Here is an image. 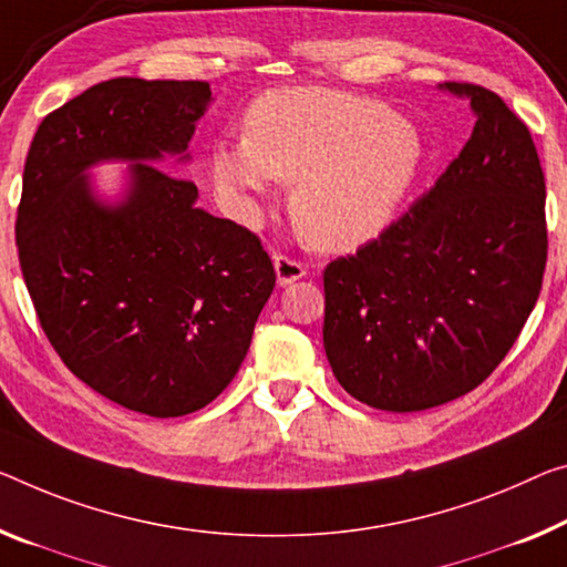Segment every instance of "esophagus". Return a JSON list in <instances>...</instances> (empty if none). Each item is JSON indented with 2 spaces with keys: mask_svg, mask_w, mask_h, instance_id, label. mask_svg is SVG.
<instances>
[{
  "mask_svg": "<svg viewBox=\"0 0 567 567\" xmlns=\"http://www.w3.org/2000/svg\"><path fill=\"white\" fill-rule=\"evenodd\" d=\"M274 266H276L278 286H289L293 281H299V278L307 274V271H303L301 260H296L291 256H284V254H276L274 256Z\"/></svg>",
  "mask_w": 567,
  "mask_h": 567,
  "instance_id": "34e87169",
  "label": "esophagus"
}]
</instances>
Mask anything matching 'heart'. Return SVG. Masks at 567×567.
<instances>
[{
    "label": "heart",
    "instance_id": "heart-1",
    "mask_svg": "<svg viewBox=\"0 0 567 567\" xmlns=\"http://www.w3.org/2000/svg\"><path fill=\"white\" fill-rule=\"evenodd\" d=\"M421 164V136L393 109L311 85L258 95L246 136L223 138L210 154L215 185L243 220L274 179L296 182L293 220L321 250H350L385 230Z\"/></svg>",
    "mask_w": 567,
    "mask_h": 567
}]
</instances>
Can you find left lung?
Masks as SVG:
<instances>
[{
    "mask_svg": "<svg viewBox=\"0 0 567 567\" xmlns=\"http://www.w3.org/2000/svg\"><path fill=\"white\" fill-rule=\"evenodd\" d=\"M468 95L472 138L378 238L324 268V350L347 393L425 411L489 378L535 309L547 264L545 174L499 95Z\"/></svg>",
    "mask_w": 567,
    "mask_h": 567,
    "instance_id": "obj_1",
    "label": "left lung"
}]
</instances>
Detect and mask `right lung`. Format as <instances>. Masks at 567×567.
<instances>
[{
    "label": "right lung",
    "mask_w": 567,
    "mask_h": 567,
    "mask_svg": "<svg viewBox=\"0 0 567 567\" xmlns=\"http://www.w3.org/2000/svg\"><path fill=\"white\" fill-rule=\"evenodd\" d=\"M207 101V81H103L42 118L22 174L17 254L42 332L78 380L154 417L230 385L276 286L256 233L152 164L187 150ZM101 158L135 162L118 208L82 182Z\"/></svg>",
    "instance_id": "1"
}]
</instances>
